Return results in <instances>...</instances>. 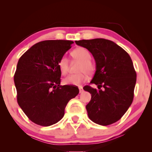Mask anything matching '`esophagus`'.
Returning <instances> with one entry per match:
<instances>
[{
    "label": "esophagus",
    "instance_id": "obj_1",
    "mask_svg": "<svg viewBox=\"0 0 152 152\" xmlns=\"http://www.w3.org/2000/svg\"><path fill=\"white\" fill-rule=\"evenodd\" d=\"M79 89H80V93H82L83 92V87L82 86H79Z\"/></svg>",
    "mask_w": 152,
    "mask_h": 152
}]
</instances>
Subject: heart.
I'll return each instance as SVG.
<instances>
[{
  "instance_id": "heart-1",
  "label": "heart",
  "mask_w": 152,
  "mask_h": 152,
  "mask_svg": "<svg viewBox=\"0 0 152 152\" xmlns=\"http://www.w3.org/2000/svg\"><path fill=\"white\" fill-rule=\"evenodd\" d=\"M71 56L75 59L80 61L77 74L69 75L64 79V84L68 85H79L87 80V74L91 75L94 72L95 66L91 60V54L88 50L83 47L77 48L71 52ZM68 60L66 57L60 59L58 66L62 75H66L68 70Z\"/></svg>"
}]
</instances>
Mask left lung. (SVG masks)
I'll use <instances>...</instances> for the list:
<instances>
[{
    "instance_id": "8db88e82",
    "label": "left lung",
    "mask_w": 152,
    "mask_h": 152,
    "mask_svg": "<svg viewBox=\"0 0 152 152\" xmlns=\"http://www.w3.org/2000/svg\"><path fill=\"white\" fill-rule=\"evenodd\" d=\"M75 43L92 54L96 65L90 84L97 85L99 91L90 86L83 88L91 94L86 107L88 118L103 126L115 123L126 113L134 99L136 72L132 60L123 48L107 39H83Z\"/></svg>"
}]
</instances>
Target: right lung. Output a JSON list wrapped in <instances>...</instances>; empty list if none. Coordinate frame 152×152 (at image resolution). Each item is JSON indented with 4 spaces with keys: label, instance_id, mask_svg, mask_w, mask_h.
I'll use <instances>...</instances> for the list:
<instances>
[{
    "label": "right lung",
    "instance_id": "1",
    "mask_svg": "<svg viewBox=\"0 0 152 152\" xmlns=\"http://www.w3.org/2000/svg\"><path fill=\"white\" fill-rule=\"evenodd\" d=\"M73 41L48 40L32 45L18 60L14 74L17 102L31 121L48 126L64 117L70 99L79 93L77 86L60 85L59 61Z\"/></svg>",
    "mask_w": 152,
    "mask_h": 152
}]
</instances>
